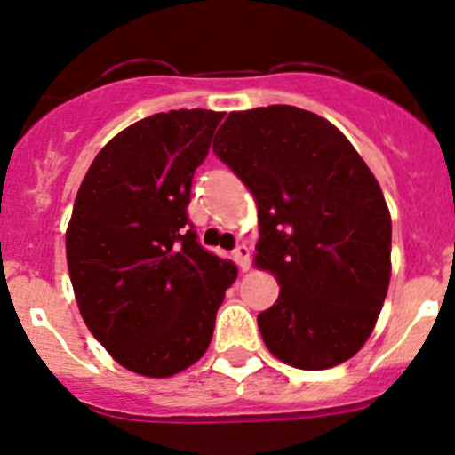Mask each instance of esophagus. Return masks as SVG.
<instances>
[{
  "label": "esophagus",
  "instance_id": "34e87169",
  "mask_svg": "<svg viewBox=\"0 0 455 455\" xmlns=\"http://www.w3.org/2000/svg\"><path fill=\"white\" fill-rule=\"evenodd\" d=\"M233 259L237 261V266H240L242 270H248V266H251V248H248L246 243H240V246L233 251Z\"/></svg>",
  "mask_w": 455,
  "mask_h": 455
}]
</instances>
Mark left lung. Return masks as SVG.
Returning <instances> with one entry per match:
<instances>
[{
	"label": "left lung",
	"mask_w": 455,
	"mask_h": 455,
	"mask_svg": "<svg viewBox=\"0 0 455 455\" xmlns=\"http://www.w3.org/2000/svg\"><path fill=\"white\" fill-rule=\"evenodd\" d=\"M213 152L255 196L257 266L281 283L257 315L267 351L303 371L347 362L390 283L392 224L372 172L333 124L288 104L231 113Z\"/></svg>",
	"instance_id": "1"
}]
</instances>
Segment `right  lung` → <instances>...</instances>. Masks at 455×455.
Segmentation results:
<instances>
[{
	"label": "right lung",
	"mask_w": 455,
	"mask_h": 455,
	"mask_svg": "<svg viewBox=\"0 0 455 455\" xmlns=\"http://www.w3.org/2000/svg\"><path fill=\"white\" fill-rule=\"evenodd\" d=\"M224 113H156L91 164L67 227V266L93 338L124 368L170 377L198 362L237 267L200 246L191 180Z\"/></svg>",
	"instance_id": "right-lung-1"
}]
</instances>
